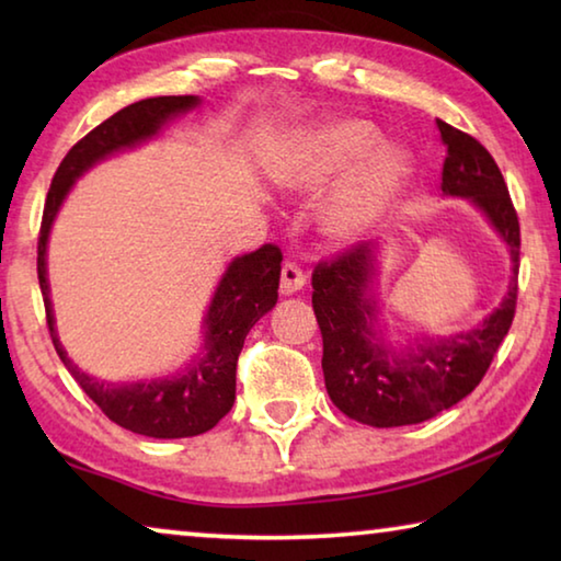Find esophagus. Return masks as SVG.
<instances>
[{"mask_svg": "<svg viewBox=\"0 0 561 561\" xmlns=\"http://www.w3.org/2000/svg\"><path fill=\"white\" fill-rule=\"evenodd\" d=\"M304 284H307V274H304L294 262L284 264V267H282V279H279V291L284 294V297L301 291Z\"/></svg>", "mask_w": 561, "mask_h": 561, "instance_id": "34e87169", "label": "esophagus"}]
</instances>
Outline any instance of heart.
I'll list each match as a JSON object with an SVG mask.
<instances>
[{
    "label": "heart",
    "instance_id": "obj_1",
    "mask_svg": "<svg viewBox=\"0 0 561 561\" xmlns=\"http://www.w3.org/2000/svg\"><path fill=\"white\" fill-rule=\"evenodd\" d=\"M381 130L360 118H329L301 130L289 144L279 178L291 190H317L344 178L327 205L321 227L336 242H356L371 234L411 178V156L381 146Z\"/></svg>",
    "mask_w": 561,
    "mask_h": 561
}]
</instances>
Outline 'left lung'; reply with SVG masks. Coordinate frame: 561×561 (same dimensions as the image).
<instances>
[{
    "label": "left lung",
    "instance_id": "obj_1",
    "mask_svg": "<svg viewBox=\"0 0 561 561\" xmlns=\"http://www.w3.org/2000/svg\"><path fill=\"white\" fill-rule=\"evenodd\" d=\"M445 146L443 195L465 197L507 244L510 284L502 301L474 329L421 336L403 348L386 341L378 299V242H358L311 274V304L324 339V381L341 413L374 428L423 423L474 391L507 336L517 307L519 222L505 178L468 133L438 121Z\"/></svg>",
    "mask_w": 561,
    "mask_h": 561
}]
</instances>
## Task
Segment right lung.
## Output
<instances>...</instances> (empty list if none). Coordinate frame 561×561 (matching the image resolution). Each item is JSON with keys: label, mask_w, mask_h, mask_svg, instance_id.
Masks as SVG:
<instances>
[{"label": "right lung", "mask_w": 561, "mask_h": 561, "mask_svg": "<svg viewBox=\"0 0 561 561\" xmlns=\"http://www.w3.org/2000/svg\"><path fill=\"white\" fill-rule=\"evenodd\" d=\"M197 106H201V96L144 99L113 113L108 121L83 136L66 153L51 180L42 217L39 250H36L46 324H49L56 354L69 368L76 383L83 388V393L113 423L130 433L148 435V438H193V435L215 428L220 417L230 413L234 403L237 356H240L250 329L277 304L282 272L279 247L262 244L257 252L242 254L230 262L203 319V354L190 360L183 371L165 378H150V381L146 378V381L111 383L81 371L61 346L49 297V277H46V244H49L51 225L66 195L89 168L113 153L156 138L170 121Z\"/></svg>", "instance_id": "obj_1"}]
</instances>
